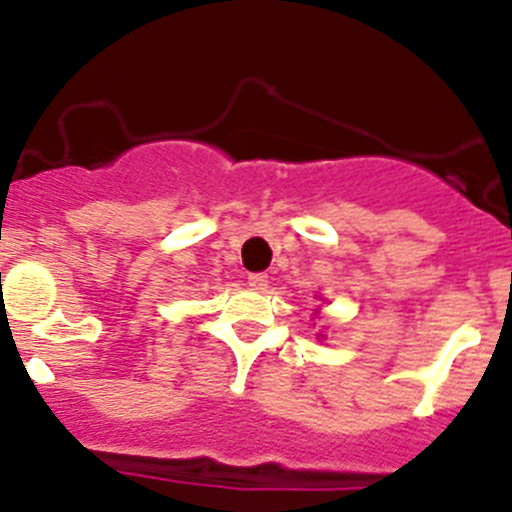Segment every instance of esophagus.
Wrapping results in <instances>:
<instances>
[{
    "label": "esophagus",
    "instance_id": "34e87169",
    "mask_svg": "<svg viewBox=\"0 0 512 512\" xmlns=\"http://www.w3.org/2000/svg\"><path fill=\"white\" fill-rule=\"evenodd\" d=\"M267 275H262V272H255V275L247 277V285H250L252 289H265L267 287Z\"/></svg>",
    "mask_w": 512,
    "mask_h": 512
}]
</instances>
